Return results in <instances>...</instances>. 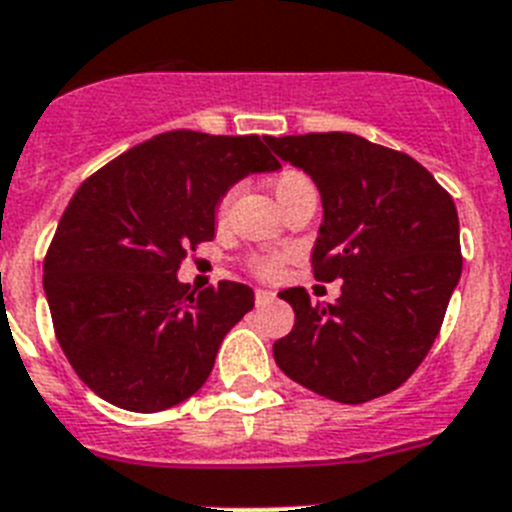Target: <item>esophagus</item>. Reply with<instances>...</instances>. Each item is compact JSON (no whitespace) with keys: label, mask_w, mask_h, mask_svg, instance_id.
Masks as SVG:
<instances>
[{"label":"esophagus","mask_w":512,"mask_h":512,"mask_svg":"<svg viewBox=\"0 0 512 512\" xmlns=\"http://www.w3.org/2000/svg\"><path fill=\"white\" fill-rule=\"evenodd\" d=\"M275 299V293L273 291H268V288H257L255 291V301H257V306H262V304H270V301Z\"/></svg>","instance_id":"obj_1"}]
</instances>
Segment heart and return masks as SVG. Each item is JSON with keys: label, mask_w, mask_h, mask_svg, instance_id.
I'll return each instance as SVG.
<instances>
[{"label": "heart", "mask_w": 512, "mask_h": 512, "mask_svg": "<svg viewBox=\"0 0 512 512\" xmlns=\"http://www.w3.org/2000/svg\"><path fill=\"white\" fill-rule=\"evenodd\" d=\"M306 188H314V182H311V177L301 170H283L278 172L273 180V193L275 198H278V203L286 201L288 195L299 193V190H306ZM231 203H234V188L226 190V193L221 195L219 206H216V219L226 221V216H229L231 211ZM247 268H250L255 275H260V278H275V275L283 270V257L255 255L250 262H247Z\"/></svg>", "instance_id": "b5f03b06"}]
</instances>
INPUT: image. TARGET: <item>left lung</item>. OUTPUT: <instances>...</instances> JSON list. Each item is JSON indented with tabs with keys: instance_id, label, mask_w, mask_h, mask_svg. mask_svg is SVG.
I'll return each instance as SVG.
<instances>
[{
	"instance_id": "left-lung-1",
	"label": "left lung",
	"mask_w": 512,
	"mask_h": 512,
	"mask_svg": "<svg viewBox=\"0 0 512 512\" xmlns=\"http://www.w3.org/2000/svg\"><path fill=\"white\" fill-rule=\"evenodd\" d=\"M317 182L324 221L311 252L317 281H342L335 304L286 288L296 324L275 340L288 379L342 404L399 389L441 332L461 278L459 213L420 162L355 133L265 136Z\"/></svg>"
}]
</instances>
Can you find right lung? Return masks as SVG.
Instances as JSON below:
<instances>
[{
    "label": "right lung",
    "mask_w": 512,
    "mask_h": 512,
    "mask_svg": "<svg viewBox=\"0 0 512 512\" xmlns=\"http://www.w3.org/2000/svg\"><path fill=\"white\" fill-rule=\"evenodd\" d=\"M281 162L260 136L167 131L79 185L43 260L53 332L79 379L131 412L170 410L206 384L250 286L195 293L177 281L211 242L221 195Z\"/></svg>",
    "instance_id": "obj_1"
}]
</instances>
